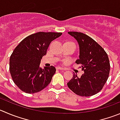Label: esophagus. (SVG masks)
Masks as SVG:
<instances>
[{"label":"esophagus","mask_w":120,"mask_h":120,"mask_svg":"<svg viewBox=\"0 0 120 120\" xmlns=\"http://www.w3.org/2000/svg\"><path fill=\"white\" fill-rule=\"evenodd\" d=\"M56 69H60V70H62V71H65V69H64V68H62V67H56Z\"/></svg>","instance_id":"esophagus-1"}]
</instances>
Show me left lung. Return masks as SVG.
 <instances>
[{
  "label": "left lung",
  "instance_id": "obj_1",
  "mask_svg": "<svg viewBox=\"0 0 120 120\" xmlns=\"http://www.w3.org/2000/svg\"><path fill=\"white\" fill-rule=\"evenodd\" d=\"M68 34L78 42L79 59L84 73L81 77L74 74L68 83V88L75 94L82 97H90L100 92L108 79L110 70L109 59L105 51L93 39L78 32H68Z\"/></svg>",
  "mask_w": 120,
  "mask_h": 120
}]
</instances>
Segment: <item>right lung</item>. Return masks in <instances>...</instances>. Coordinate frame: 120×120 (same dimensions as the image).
<instances>
[{
	"mask_svg": "<svg viewBox=\"0 0 120 120\" xmlns=\"http://www.w3.org/2000/svg\"><path fill=\"white\" fill-rule=\"evenodd\" d=\"M62 33L39 32L25 38L10 57L9 70L15 84L23 92H39L51 82L56 69L53 66L40 68L51 42Z\"/></svg>",
	"mask_w": 120,
	"mask_h": 120,
	"instance_id": "obj_1",
	"label": "right lung"
}]
</instances>
